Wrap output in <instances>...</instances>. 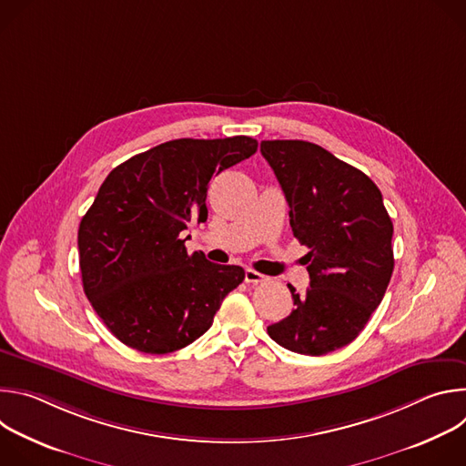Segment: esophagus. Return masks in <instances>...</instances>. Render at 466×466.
Masks as SVG:
<instances>
[{"label": "esophagus", "instance_id": "obj_1", "mask_svg": "<svg viewBox=\"0 0 466 466\" xmlns=\"http://www.w3.org/2000/svg\"><path fill=\"white\" fill-rule=\"evenodd\" d=\"M265 280H268V277L256 273L254 269H247L245 271V282L247 284H259V282H265Z\"/></svg>", "mask_w": 466, "mask_h": 466}]
</instances>
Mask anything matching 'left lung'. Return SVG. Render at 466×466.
Returning a JSON list of instances; mask_svg holds the SVG:
<instances>
[{"mask_svg":"<svg viewBox=\"0 0 466 466\" xmlns=\"http://www.w3.org/2000/svg\"><path fill=\"white\" fill-rule=\"evenodd\" d=\"M259 151L286 195L293 236L309 248V288L299 295L288 284L295 309L268 334L297 354L334 352L360 336L392 275V221L381 191L309 142L263 140Z\"/></svg>","mask_w":466,"mask_h":466,"instance_id":"left-lung-1","label":"left lung"}]
</instances>
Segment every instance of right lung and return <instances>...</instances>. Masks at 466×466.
<instances>
[{"label": "right lung", "instance_id": "add662e5", "mask_svg": "<svg viewBox=\"0 0 466 466\" xmlns=\"http://www.w3.org/2000/svg\"><path fill=\"white\" fill-rule=\"evenodd\" d=\"M248 137L180 138L114 167L79 225V265L96 313L127 347L169 354L201 338L245 271L187 252L208 218L212 177L252 157Z\"/></svg>", "mask_w": 466, "mask_h": 466}]
</instances>
